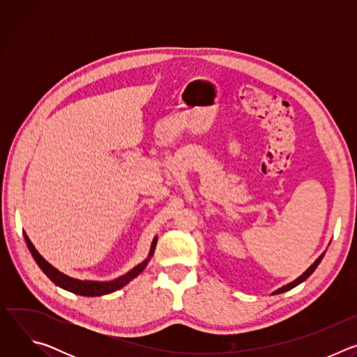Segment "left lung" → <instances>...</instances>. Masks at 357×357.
Wrapping results in <instances>:
<instances>
[{
    "label": "left lung",
    "instance_id": "left-lung-1",
    "mask_svg": "<svg viewBox=\"0 0 357 357\" xmlns=\"http://www.w3.org/2000/svg\"><path fill=\"white\" fill-rule=\"evenodd\" d=\"M324 256H325V252H322L321 256H319V257L315 260V263H314V264H312V266H311V267H310L307 271H305L302 275H299V277H298L295 281H292V282H289V284H287V285H284V287L278 288V289H277V291H274L273 294H282V292H285V291H289V289H292V288H294V287H296L298 284L303 282L305 280H307V278H308V277H310V275H311V274H312V273L317 270V267H318V266H319V263L322 261Z\"/></svg>",
    "mask_w": 357,
    "mask_h": 357
}]
</instances>
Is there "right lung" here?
Returning a JSON list of instances; mask_svg holds the SVG:
<instances>
[{
    "label": "right lung",
    "instance_id": "add662e5",
    "mask_svg": "<svg viewBox=\"0 0 357 357\" xmlns=\"http://www.w3.org/2000/svg\"><path fill=\"white\" fill-rule=\"evenodd\" d=\"M24 237H25V243L32 254L33 260L36 261V264L39 266V268L46 274V277L55 282L58 287L66 289V291H70L73 294H77V295H83V296H100V295H106V294H110V292H114L120 288H123L124 285H127L131 280H134L148 264L149 259L152 257V254H154L155 251V245H157V237L152 240V244H151V250H149V254H148V259L144 260L141 264H138L137 267H134L131 271H128L127 274L119 277L117 280L114 281H82V280H76V278H72V277H68L65 275L63 273H61L59 270H56L54 266H50L40 254L36 251V248L33 247V244L31 243V240L28 238L26 233H24Z\"/></svg>",
    "mask_w": 357,
    "mask_h": 357
}]
</instances>
